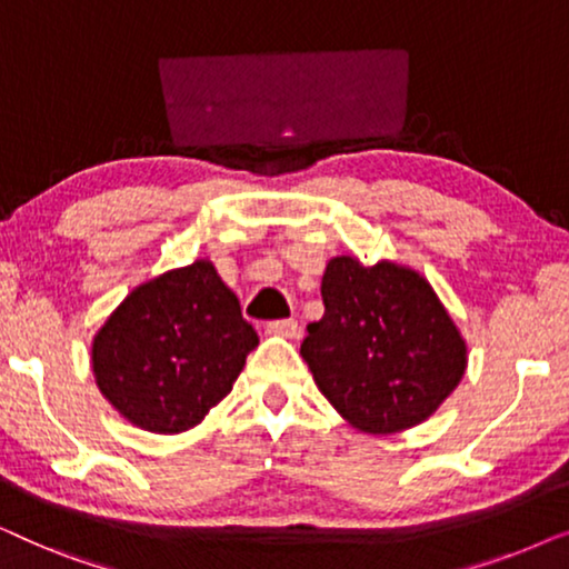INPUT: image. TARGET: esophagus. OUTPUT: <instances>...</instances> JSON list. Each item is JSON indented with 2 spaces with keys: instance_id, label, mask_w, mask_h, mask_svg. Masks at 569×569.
<instances>
[{
  "instance_id": "34e87169",
  "label": "esophagus",
  "mask_w": 569,
  "mask_h": 569,
  "mask_svg": "<svg viewBox=\"0 0 569 569\" xmlns=\"http://www.w3.org/2000/svg\"><path fill=\"white\" fill-rule=\"evenodd\" d=\"M269 333H274V337H284V339H295L300 333V323L295 321V318H282V321H271L267 326Z\"/></svg>"
}]
</instances>
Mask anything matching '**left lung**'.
<instances>
[{
	"label": "left lung",
	"mask_w": 569,
	"mask_h": 569,
	"mask_svg": "<svg viewBox=\"0 0 569 569\" xmlns=\"http://www.w3.org/2000/svg\"><path fill=\"white\" fill-rule=\"evenodd\" d=\"M323 318L300 355L341 417L372 435L409 430L453 393L466 341L417 271L337 256L321 282Z\"/></svg>",
	"instance_id": "obj_1"
}]
</instances>
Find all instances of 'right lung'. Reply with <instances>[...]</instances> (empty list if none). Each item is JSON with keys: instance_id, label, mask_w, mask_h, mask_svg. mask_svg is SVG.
<instances>
[{"instance_id": "obj_1", "label": "right lung", "mask_w": 569, "mask_h": 569, "mask_svg": "<svg viewBox=\"0 0 569 569\" xmlns=\"http://www.w3.org/2000/svg\"><path fill=\"white\" fill-rule=\"evenodd\" d=\"M259 345L236 292L209 261L139 284L92 341V372L129 422L173 435L232 391Z\"/></svg>"}]
</instances>
